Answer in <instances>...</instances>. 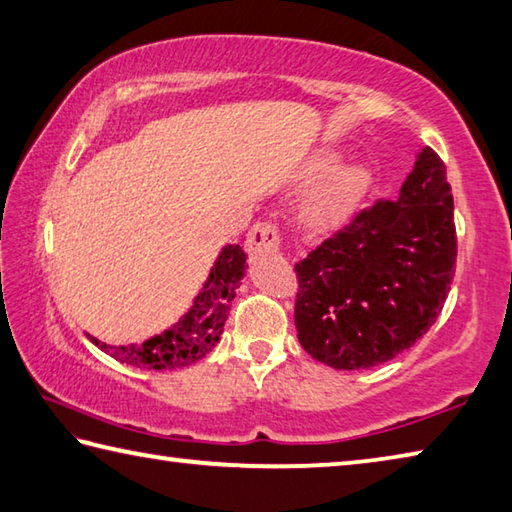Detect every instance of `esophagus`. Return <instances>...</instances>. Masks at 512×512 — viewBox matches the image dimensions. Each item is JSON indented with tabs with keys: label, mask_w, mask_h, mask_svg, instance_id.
Segmentation results:
<instances>
[{
	"label": "esophagus",
	"mask_w": 512,
	"mask_h": 512,
	"mask_svg": "<svg viewBox=\"0 0 512 512\" xmlns=\"http://www.w3.org/2000/svg\"><path fill=\"white\" fill-rule=\"evenodd\" d=\"M280 246V230L271 224H255L246 237V250L250 257L275 253Z\"/></svg>",
	"instance_id": "esophagus-1"
}]
</instances>
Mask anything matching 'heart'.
Listing matches in <instances>:
<instances>
[{"label":"heart","instance_id":"obj_1","mask_svg":"<svg viewBox=\"0 0 512 512\" xmlns=\"http://www.w3.org/2000/svg\"><path fill=\"white\" fill-rule=\"evenodd\" d=\"M345 152L336 145H322L302 163V181L320 179L306 194L300 206V221L315 230L327 232L345 226L376 188V170L367 161L342 163Z\"/></svg>","mask_w":512,"mask_h":512}]
</instances>
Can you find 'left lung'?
Masks as SVG:
<instances>
[{"instance_id": "left-lung-1", "label": "left lung", "mask_w": 512, "mask_h": 512, "mask_svg": "<svg viewBox=\"0 0 512 512\" xmlns=\"http://www.w3.org/2000/svg\"><path fill=\"white\" fill-rule=\"evenodd\" d=\"M454 264L452 188L423 147L394 201L362 210L295 264L297 340L333 369L383 365L439 318Z\"/></svg>"}]
</instances>
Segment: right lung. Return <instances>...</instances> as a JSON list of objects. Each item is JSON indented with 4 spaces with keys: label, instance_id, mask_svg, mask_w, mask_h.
Wrapping results in <instances>:
<instances>
[{
    "label": "right lung",
    "instance_id": "1",
    "mask_svg": "<svg viewBox=\"0 0 512 512\" xmlns=\"http://www.w3.org/2000/svg\"><path fill=\"white\" fill-rule=\"evenodd\" d=\"M246 273V253L237 244L221 248L208 280L194 295L192 306L170 329L156 333L141 345H105L98 338H87L98 349L125 365L138 369H181L206 358L217 347L228 320L230 304L235 300L241 277Z\"/></svg>",
    "mask_w": 512,
    "mask_h": 512
}]
</instances>
